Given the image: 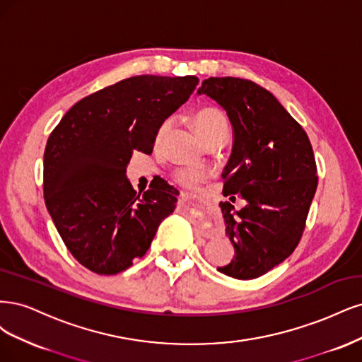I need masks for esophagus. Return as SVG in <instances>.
Wrapping results in <instances>:
<instances>
[{
    "instance_id": "obj_1",
    "label": "esophagus",
    "mask_w": 362,
    "mask_h": 362,
    "mask_svg": "<svg viewBox=\"0 0 362 362\" xmlns=\"http://www.w3.org/2000/svg\"><path fill=\"white\" fill-rule=\"evenodd\" d=\"M189 198V194H186V192H180V200L182 202H186ZM202 235L204 236V238H211L212 235H214V231L211 230V228H207V227H202Z\"/></svg>"
}]
</instances>
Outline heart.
<instances>
[{
  "label": "heart",
  "mask_w": 362,
  "mask_h": 362,
  "mask_svg": "<svg viewBox=\"0 0 362 362\" xmlns=\"http://www.w3.org/2000/svg\"><path fill=\"white\" fill-rule=\"evenodd\" d=\"M192 126L195 132L200 135L204 143L211 139L227 136L228 134V122L223 111L214 107H204L197 110L192 115ZM170 129V122H164L158 129L156 143L167 135ZM204 179V173L202 170H180L176 174V180L185 186H195Z\"/></svg>",
  "instance_id": "heart-1"
}]
</instances>
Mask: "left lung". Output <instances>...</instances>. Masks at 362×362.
<instances>
[{
  "instance_id": "8db88e82",
  "label": "left lung",
  "mask_w": 362,
  "mask_h": 362,
  "mask_svg": "<svg viewBox=\"0 0 362 362\" xmlns=\"http://www.w3.org/2000/svg\"><path fill=\"white\" fill-rule=\"evenodd\" d=\"M202 93L227 111L233 126L223 194L247 202L236 212L228 202L219 203L235 257L218 271L236 279L257 278L283 263L304 233L317 189L313 147L272 93L250 79L209 78Z\"/></svg>"
}]
</instances>
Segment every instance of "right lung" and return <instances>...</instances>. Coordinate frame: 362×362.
Segmentation results:
<instances>
[{"label": "right lung", "mask_w": 362, "mask_h": 362, "mask_svg": "<svg viewBox=\"0 0 362 362\" xmlns=\"http://www.w3.org/2000/svg\"><path fill=\"white\" fill-rule=\"evenodd\" d=\"M198 78L139 75L105 87L69 110L43 156L46 209L74 257L91 272L115 275L141 259L177 194L156 183L132 188L134 151L150 155L159 126L189 99Z\"/></svg>", "instance_id": "obj_1"}]
</instances>
